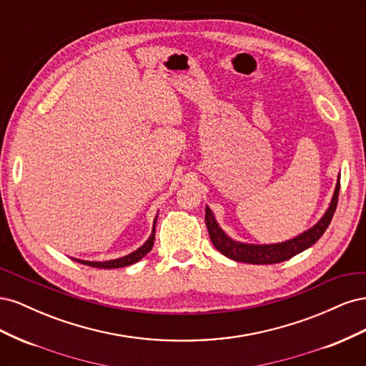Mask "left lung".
Segmentation results:
<instances>
[{"label": "left lung", "mask_w": 366, "mask_h": 366, "mask_svg": "<svg viewBox=\"0 0 366 366\" xmlns=\"http://www.w3.org/2000/svg\"><path fill=\"white\" fill-rule=\"evenodd\" d=\"M340 189V175L337 177V183L335 187L333 198H331L330 206L325 210L317 223L307 229L302 234H299L290 239L282 242H273V244H249V242H241L234 238H230L226 232L219 227L217 223L215 215L209 206H206V226L209 230V237L212 244L218 252L224 257L247 264H276L293 258L295 254L312 247L315 242L324 235V232L331 223V218L335 215L337 206V197Z\"/></svg>", "instance_id": "left-lung-1"}]
</instances>
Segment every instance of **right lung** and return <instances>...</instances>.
I'll return each mask as SVG.
<instances>
[{"mask_svg": "<svg viewBox=\"0 0 366 366\" xmlns=\"http://www.w3.org/2000/svg\"><path fill=\"white\" fill-rule=\"evenodd\" d=\"M156 223H157V215H156V218H154L152 232H151L149 238L145 242H143V244L139 249H136L134 252L125 254V257H120V258H116V259H109V261H85V259H77V258H73V259L77 261V262H81V264L90 265V267H97V269L127 267V265H131V264L140 261L143 257H145L147 253L151 252V249L154 246V238H156Z\"/></svg>", "mask_w": 366, "mask_h": 366, "instance_id": "obj_1", "label": "right lung"}]
</instances>
